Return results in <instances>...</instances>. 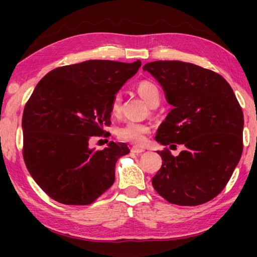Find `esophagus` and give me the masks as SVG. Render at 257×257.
Returning <instances> with one entry per match:
<instances>
[{
    "label": "esophagus",
    "instance_id": "1",
    "mask_svg": "<svg viewBox=\"0 0 257 257\" xmlns=\"http://www.w3.org/2000/svg\"><path fill=\"white\" fill-rule=\"evenodd\" d=\"M132 152H133V153H136V154H141V153H143V152H145V150L142 149V147L134 146L132 149Z\"/></svg>",
    "mask_w": 257,
    "mask_h": 257
}]
</instances>
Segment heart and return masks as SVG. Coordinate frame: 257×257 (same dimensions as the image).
<instances>
[{"label": "heart", "mask_w": 257, "mask_h": 257, "mask_svg": "<svg viewBox=\"0 0 257 257\" xmlns=\"http://www.w3.org/2000/svg\"><path fill=\"white\" fill-rule=\"evenodd\" d=\"M141 97L149 104L150 106H158L160 103V90L154 82L150 80H143L136 87ZM121 108V96L115 94L111 102V113L119 114ZM151 132V127L146 123L136 122V121H128L118 129V137L120 141L132 143V144L141 145L145 142L146 135Z\"/></svg>", "instance_id": "1"}]
</instances>
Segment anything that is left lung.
I'll list each match as a JSON object with an SVG mask.
<instances>
[{"label":"left lung","instance_id":"1","mask_svg":"<svg viewBox=\"0 0 257 257\" xmlns=\"http://www.w3.org/2000/svg\"><path fill=\"white\" fill-rule=\"evenodd\" d=\"M143 70L160 82L173 106L156 142L186 147L178 156L168 149L158 152L162 167L152 185L176 205L211 201L228 184L242 153L243 114L231 86L219 73L182 61H154Z\"/></svg>","mask_w":257,"mask_h":257}]
</instances>
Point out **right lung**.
<instances>
[{"mask_svg": "<svg viewBox=\"0 0 257 257\" xmlns=\"http://www.w3.org/2000/svg\"><path fill=\"white\" fill-rule=\"evenodd\" d=\"M142 62L89 60L59 67L35 87L23 114V155L30 176L66 205H88L110 188L124 143L90 150L111 124V102ZM105 136V135H104Z\"/></svg>", "mask_w": 257, "mask_h": 257, "instance_id": "1", "label": "right lung"}]
</instances>
